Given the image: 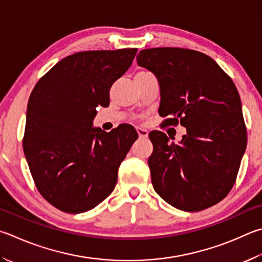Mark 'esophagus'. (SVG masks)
Masks as SVG:
<instances>
[{
	"label": "esophagus",
	"instance_id": "esophagus-1",
	"mask_svg": "<svg viewBox=\"0 0 262 262\" xmlns=\"http://www.w3.org/2000/svg\"><path fill=\"white\" fill-rule=\"evenodd\" d=\"M137 134H139L141 139H145L147 136V130L143 129V128H137Z\"/></svg>",
	"mask_w": 262,
	"mask_h": 262
}]
</instances>
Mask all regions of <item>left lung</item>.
Returning a JSON list of instances; mask_svg holds the SVG:
<instances>
[{"label":"left lung","instance_id":"left-lung-1","mask_svg":"<svg viewBox=\"0 0 262 262\" xmlns=\"http://www.w3.org/2000/svg\"><path fill=\"white\" fill-rule=\"evenodd\" d=\"M136 59L158 79L163 125L187 128L179 144L163 132L149 134L154 151L147 164L156 192L185 212L215 205L234 185L246 147L235 83L215 60L196 50L151 48Z\"/></svg>","mask_w":262,"mask_h":262}]
</instances>
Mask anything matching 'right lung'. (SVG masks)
I'll use <instances>...</instances> for the list:
<instances>
[{"label":"right lung","instance_id":"obj_1","mask_svg":"<svg viewBox=\"0 0 262 262\" xmlns=\"http://www.w3.org/2000/svg\"><path fill=\"white\" fill-rule=\"evenodd\" d=\"M136 48L81 51L58 61L28 99L23 146L39 192L66 213L96 207L116 187L118 168L137 133L120 125L94 128L96 107L129 69Z\"/></svg>","mask_w":262,"mask_h":262}]
</instances>
